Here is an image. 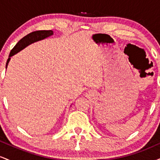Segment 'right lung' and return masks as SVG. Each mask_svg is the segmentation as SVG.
Segmentation results:
<instances>
[{
  "mask_svg": "<svg viewBox=\"0 0 160 160\" xmlns=\"http://www.w3.org/2000/svg\"><path fill=\"white\" fill-rule=\"evenodd\" d=\"M53 34V32L51 30L48 31H36V32H33L30 34H27L26 36H25L24 38H22L21 40L16 43L15 47L12 49L11 52L9 55V58L7 61L6 67L8 65L9 61L10 59V57L12 56L13 55H15L16 53L19 52L20 50L23 49L25 47H26L27 46H28L31 43H34V42L38 41V40H43L44 38L49 37Z\"/></svg>",
  "mask_w": 160,
  "mask_h": 160,
  "instance_id": "right-lung-1",
  "label": "right lung"
}]
</instances>
